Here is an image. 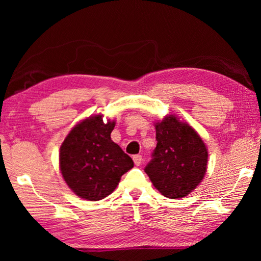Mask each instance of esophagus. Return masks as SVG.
Segmentation results:
<instances>
[{
    "label": "esophagus",
    "mask_w": 261,
    "mask_h": 261,
    "mask_svg": "<svg viewBox=\"0 0 261 261\" xmlns=\"http://www.w3.org/2000/svg\"><path fill=\"white\" fill-rule=\"evenodd\" d=\"M141 161H143V156H141L140 154H137V155L134 156V162H135L136 166H140Z\"/></svg>",
    "instance_id": "34e87169"
}]
</instances>
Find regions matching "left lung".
Returning <instances> with one entry per match:
<instances>
[{"label":"left lung","mask_w":261,"mask_h":261,"mask_svg":"<svg viewBox=\"0 0 261 261\" xmlns=\"http://www.w3.org/2000/svg\"><path fill=\"white\" fill-rule=\"evenodd\" d=\"M156 147L145 171L159 192L170 199L191 193L202 180L208 152L198 132L176 115L155 123Z\"/></svg>","instance_id":"left-lung-1"}]
</instances>
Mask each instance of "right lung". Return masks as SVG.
I'll list each match as a JSON object with an SVG mask.
<instances>
[{
	"label": "right lung",
	"instance_id": "obj_1",
	"mask_svg": "<svg viewBox=\"0 0 261 261\" xmlns=\"http://www.w3.org/2000/svg\"><path fill=\"white\" fill-rule=\"evenodd\" d=\"M115 121L92 115L74 125L61 145L60 170L78 197L101 200L134 167L132 159L110 138Z\"/></svg>",
	"mask_w": 261,
	"mask_h": 261
}]
</instances>
